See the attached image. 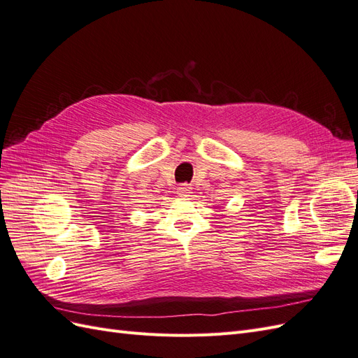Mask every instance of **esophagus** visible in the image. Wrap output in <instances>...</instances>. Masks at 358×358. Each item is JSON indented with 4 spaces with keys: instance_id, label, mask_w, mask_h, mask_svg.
Segmentation results:
<instances>
[{
    "instance_id": "34e87169",
    "label": "esophagus",
    "mask_w": 358,
    "mask_h": 358,
    "mask_svg": "<svg viewBox=\"0 0 358 358\" xmlns=\"http://www.w3.org/2000/svg\"><path fill=\"white\" fill-rule=\"evenodd\" d=\"M191 192H192V187L188 185V183H180V185L178 187L179 197H189Z\"/></svg>"
}]
</instances>
